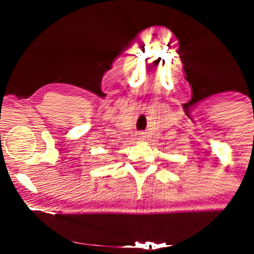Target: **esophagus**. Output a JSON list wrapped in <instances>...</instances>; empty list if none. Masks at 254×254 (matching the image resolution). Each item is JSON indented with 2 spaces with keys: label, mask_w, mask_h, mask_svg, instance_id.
Segmentation results:
<instances>
[{
  "label": "esophagus",
  "mask_w": 254,
  "mask_h": 254,
  "mask_svg": "<svg viewBox=\"0 0 254 254\" xmlns=\"http://www.w3.org/2000/svg\"><path fill=\"white\" fill-rule=\"evenodd\" d=\"M140 134H141V136H140L141 138H143V137H145V136H143V133H140Z\"/></svg>",
  "instance_id": "obj_1"
}]
</instances>
